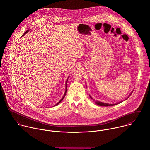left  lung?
Returning a JSON list of instances; mask_svg holds the SVG:
<instances>
[{"instance_id": "8db88e82", "label": "left lung", "mask_w": 150, "mask_h": 150, "mask_svg": "<svg viewBox=\"0 0 150 150\" xmlns=\"http://www.w3.org/2000/svg\"><path fill=\"white\" fill-rule=\"evenodd\" d=\"M86 88H87V85H86ZM133 91L130 93V94H129V96L127 97V98H126L124 100H126L127 98H129V97L132 94V93H133ZM89 96H90V98L93 100V101H94V103H95V104H97V105H99V106H103V107H108V106H112V105H117V104H120V103H122V101H120V102H118V103H115V104H108V103H103V102H101V101H97V100H95L94 99H93V97L90 96V94H89Z\"/></svg>"}]
</instances>
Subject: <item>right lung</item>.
Returning a JSON list of instances; mask_svg holds the SVG:
<instances>
[{"instance_id": "obj_1", "label": "right lung", "mask_w": 150, "mask_h": 150, "mask_svg": "<svg viewBox=\"0 0 150 150\" xmlns=\"http://www.w3.org/2000/svg\"><path fill=\"white\" fill-rule=\"evenodd\" d=\"M29 30H27V32H25V33L23 34V36H24V35L25 34H26V33H27L28 32H29ZM69 76L67 78V80H66V82H65V93H64V96H62V97L61 98V99L60 100V101H59V102H58V103H57L56 104H55L54 106H56V105H59V104H60V103L61 102V101H62V100L64 99V98L65 97V94H66V93H67V82H68V78H69ZM54 106H53V107H54Z\"/></svg>"}]
</instances>
